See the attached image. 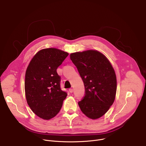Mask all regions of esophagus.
<instances>
[{"mask_svg": "<svg viewBox=\"0 0 146 146\" xmlns=\"http://www.w3.org/2000/svg\"><path fill=\"white\" fill-rule=\"evenodd\" d=\"M69 92H70V93H73V89H72V88L69 89Z\"/></svg>", "mask_w": 146, "mask_h": 146, "instance_id": "esophagus-1", "label": "esophagus"}]
</instances>
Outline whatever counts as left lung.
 Masks as SVG:
<instances>
[{
    "label": "left lung",
    "instance_id": "left-lung-1",
    "mask_svg": "<svg viewBox=\"0 0 146 146\" xmlns=\"http://www.w3.org/2000/svg\"><path fill=\"white\" fill-rule=\"evenodd\" d=\"M83 81L85 96L78 104L90 119L101 117L113 104L117 90L116 76L110 62L100 52L89 50L70 54Z\"/></svg>",
    "mask_w": 146,
    "mask_h": 146
}]
</instances>
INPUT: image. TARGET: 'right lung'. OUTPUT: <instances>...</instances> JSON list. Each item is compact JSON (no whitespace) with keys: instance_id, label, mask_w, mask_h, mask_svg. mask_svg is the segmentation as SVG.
Here are the masks:
<instances>
[{"instance_id":"add662e5","label":"right lung","mask_w":146,"mask_h":146,"mask_svg":"<svg viewBox=\"0 0 146 146\" xmlns=\"http://www.w3.org/2000/svg\"><path fill=\"white\" fill-rule=\"evenodd\" d=\"M68 55L56 48H44L35 55L26 69L27 103L32 111L44 120L57 115L67 95L61 90V77L56 70Z\"/></svg>"}]
</instances>
